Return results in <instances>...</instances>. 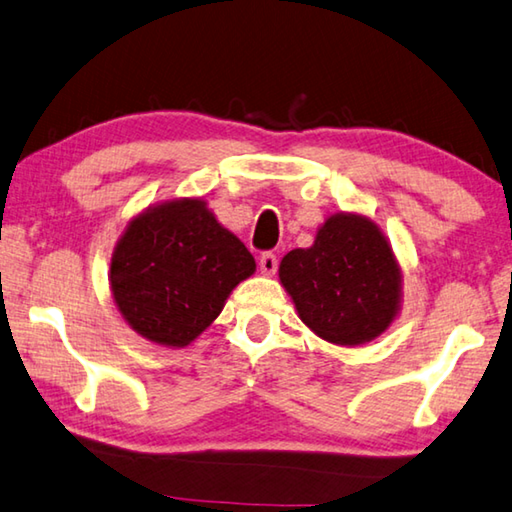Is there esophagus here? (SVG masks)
Returning <instances> with one entry per match:
<instances>
[{
	"instance_id": "esophagus-1",
	"label": "esophagus",
	"mask_w": 512,
	"mask_h": 512,
	"mask_svg": "<svg viewBox=\"0 0 512 512\" xmlns=\"http://www.w3.org/2000/svg\"><path fill=\"white\" fill-rule=\"evenodd\" d=\"M258 267H261V272L265 276H274L276 270H279V258H276V254H272V251H265V254H261V258H258Z\"/></svg>"
}]
</instances>
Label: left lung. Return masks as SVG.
<instances>
[{"label":"left lung","instance_id":"1","mask_svg":"<svg viewBox=\"0 0 512 512\" xmlns=\"http://www.w3.org/2000/svg\"><path fill=\"white\" fill-rule=\"evenodd\" d=\"M279 279L312 333L339 346L380 337L400 310L402 272L389 240L357 213H335L315 245L283 256Z\"/></svg>","mask_w":512,"mask_h":512}]
</instances>
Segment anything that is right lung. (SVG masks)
Returning a JSON list of instances; mask_svg holds the SVG:
<instances>
[{"label": "right lung", "instance_id": "1", "mask_svg": "<svg viewBox=\"0 0 512 512\" xmlns=\"http://www.w3.org/2000/svg\"><path fill=\"white\" fill-rule=\"evenodd\" d=\"M256 272L249 249L200 197L148 206L112 254L110 288L132 330L182 348L220 315L240 281Z\"/></svg>", "mask_w": 512, "mask_h": 512}]
</instances>
